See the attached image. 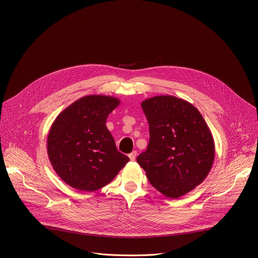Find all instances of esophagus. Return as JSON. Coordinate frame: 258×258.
Here are the masks:
<instances>
[{
    "label": "esophagus",
    "mask_w": 258,
    "mask_h": 258,
    "mask_svg": "<svg viewBox=\"0 0 258 258\" xmlns=\"http://www.w3.org/2000/svg\"><path fill=\"white\" fill-rule=\"evenodd\" d=\"M128 157H130V159H131L132 161H135V159H136V157H137V151H133V152L128 155Z\"/></svg>",
    "instance_id": "34e87169"
}]
</instances>
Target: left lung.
I'll return each mask as SVG.
<instances>
[{"label": "left lung", "mask_w": 258, "mask_h": 258, "mask_svg": "<svg viewBox=\"0 0 258 258\" xmlns=\"http://www.w3.org/2000/svg\"><path fill=\"white\" fill-rule=\"evenodd\" d=\"M150 140L137 161L151 185L177 199L208 175L215 150L212 134L198 109L174 96H156L141 103Z\"/></svg>", "instance_id": "obj_1"}]
</instances>
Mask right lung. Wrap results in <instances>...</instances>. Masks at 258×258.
I'll use <instances>...</instances> for the list:
<instances>
[{
	"mask_svg": "<svg viewBox=\"0 0 258 258\" xmlns=\"http://www.w3.org/2000/svg\"><path fill=\"white\" fill-rule=\"evenodd\" d=\"M119 104L120 100L111 96H85L54 120L47 152L54 170L70 187L82 192L99 190L130 161L117 151L106 126L108 115Z\"/></svg>",
	"mask_w": 258,
	"mask_h": 258,
	"instance_id": "obj_1",
	"label": "right lung"
}]
</instances>
